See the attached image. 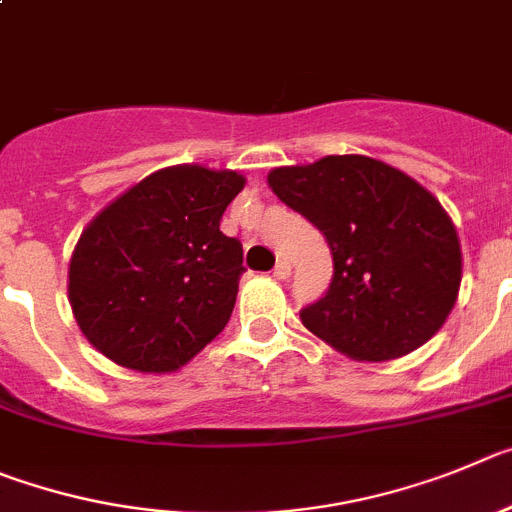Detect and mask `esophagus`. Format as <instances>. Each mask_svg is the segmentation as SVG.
<instances>
[{
    "instance_id": "esophagus-1",
    "label": "esophagus",
    "mask_w": 512,
    "mask_h": 512,
    "mask_svg": "<svg viewBox=\"0 0 512 512\" xmlns=\"http://www.w3.org/2000/svg\"><path fill=\"white\" fill-rule=\"evenodd\" d=\"M273 275L278 280H285L290 275V262L288 260H278V265L273 267Z\"/></svg>"
}]
</instances>
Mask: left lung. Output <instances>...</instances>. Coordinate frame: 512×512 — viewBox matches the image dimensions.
Wrapping results in <instances>:
<instances>
[{
	"label": "left lung",
	"mask_w": 512,
	"mask_h": 512,
	"mask_svg": "<svg viewBox=\"0 0 512 512\" xmlns=\"http://www.w3.org/2000/svg\"><path fill=\"white\" fill-rule=\"evenodd\" d=\"M267 183L331 247L334 275L301 321L336 352L385 362L444 326L462 283L457 229L398 168L365 155L275 168Z\"/></svg>",
	"instance_id": "8db88e82"
}]
</instances>
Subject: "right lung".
Instances as JSON below:
<instances>
[{
	"label": "right lung",
	"instance_id": "obj_1",
	"mask_svg": "<svg viewBox=\"0 0 512 512\" xmlns=\"http://www.w3.org/2000/svg\"><path fill=\"white\" fill-rule=\"evenodd\" d=\"M245 178L176 165L147 176L84 229L68 301L84 336L130 370L173 372L227 326L242 267L219 229Z\"/></svg>",
	"mask_w": 512,
	"mask_h": 512
}]
</instances>
